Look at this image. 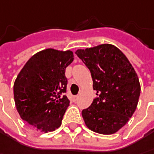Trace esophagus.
I'll list each match as a JSON object with an SVG mask.
<instances>
[{
    "label": "esophagus",
    "mask_w": 154,
    "mask_h": 154,
    "mask_svg": "<svg viewBox=\"0 0 154 154\" xmlns=\"http://www.w3.org/2000/svg\"><path fill=\"white\" fill-rule=\"evenodd\" d=\"M77 100H78V96H74V97H72V101H73V102H77Z\"/></svg>",
    "instance_id": "1"
}]
</instances>
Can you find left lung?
Listing matches in <instances>:
<instances>
[{
  "label": "left lung",
  "instance_id": "obj_1",
  "mask_svg": "<svg viewBox=\"0 0 154 154\" xmlns=\"http://www.w3.org/2000/svg\"><path fill=\"white\" fill-rule=\"evenodd\" d=\"M89 68L97 97L82 111L86 126L102 134L122 128L136 109L140 94L137 74L117 47L103 44L76 51Z\"/></svg>",
  "mask_w": 154,
  "mask_h": 154
}]
</instances>
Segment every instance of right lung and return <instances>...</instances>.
Returning a JSON list of instances; mask_svg holds the SVG:
<instances>
[{
	"label": "right lung",
	"mask_w": 154,
	"mask_h": 154,
	"mask_svg": "<svg viewBox=\"0 0 154 154\" xmlns=\"http://www.w3.org/2000/svg\"><path fill=\"white\" fill-rule=\"evenodd\" d=\"M72 61L70 51L46 49L26 62L14 85L17 111L25 122L44 132L60 127L70 104L65 69Z\"/></svg>",
	"instance_id": "1"
}]
</instances>
